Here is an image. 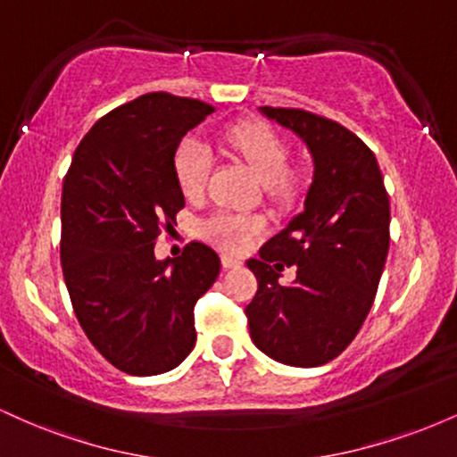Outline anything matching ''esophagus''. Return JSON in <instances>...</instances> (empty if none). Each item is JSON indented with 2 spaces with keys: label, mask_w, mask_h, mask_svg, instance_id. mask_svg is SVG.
Masks as SVG:
<instances>
[{
  "label": "esophagus",
  "mask_w": 457,
  "mask_h": 457,
  "mask_svg": "<svg viewBox=\"0 0 457 457\" xmlns=\"http://www.w3.org/2000/svg\"><path fill=\"white\" fill-rule=\"evenodd\" d=\"M221 264H223V269H236V266H240V264H243V262H240L238 258H234V255L223 253L221 255Z\"/></svg>",
  "instance_id": "esophagus-1"
}]
</instances>
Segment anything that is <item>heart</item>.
<instances>
[{
	"instance_id": "obj_1",
	"label": "heart",
	"mask_w": 457,
	"mask_h": 457,
	"mask_svg": "<svg viewBox=\"0 0 457 457\" xmlns=\"http://www.w3.org/2000/svg\"><path fill=\"white\" fill-rule=\"evenodd\" d=\"M228 144L243 156L249 170L272 193L287 195L295 188V178L286 174L290 148L270 127L260 122L238 124L228 133ZM208 171H211V154L206 145L195 137L182 139L174 152V174L178 187L188 199L202 195L206 188ZM262 228H264V221L258 217L219 211L199 225V234L223 249L243 251Z\"/></svg>"
}]
</instances>
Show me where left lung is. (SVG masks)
<instances>
[{
  "label": "left lung",
  "instance_id": "left-lung-1",
  "mask_svg": "<svg viewBox=\"0 0 457 457\" xmlns=\"http://www.w3.org/2000/svg\"><path fill=\"white\" fill-rule=\"evenodd\" d=\"M305 141L313 180L305 208L246 262L258 292L245 309L253 344L292 367H318L365 322L389 253V195L374 152L353 130L303 109L262 107ZM283 265L297 279L278 283Z\"/></svg>",
  "mask_w": 457,
  "mask_h": 457
}]
</instances>
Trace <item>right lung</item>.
<instances>
[{
	"label": "right lung",
	"mask_w": 457,
	"mask_h": 457,
	"mask_svg": "<svg viewBox=\"0 0 457 457\" xmlns=\"http://www.w3.org/2000/svg\"><path fill=\"white\" fill-rule=\"evenodd\" d=\"M214 107L152 92L103 115L77 145L62 188L60 258L72 309L94 348L120 371L156 376L195 345L197 298L221 260L191 243L156 260L185 195L174 152Z\"/></svg>",
	"instance_id": "add662e5"
}]
</instances>
